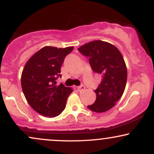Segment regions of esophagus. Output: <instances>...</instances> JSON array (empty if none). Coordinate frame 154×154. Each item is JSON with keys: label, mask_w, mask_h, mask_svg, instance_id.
<instances>
[{"label": "esophagus", "mask_w": 154, "mask_h": 154, "mask_svg": "<svg viewBox=\"0 0 154 154\" xmlns=\"http://www.w3.org/2000/svg\"><path fill=\"white\" fill-rule=\"evenodd\" d=\"M85 90V87L84 85H80V86H79V87H77V91L79 92L84 91Z\"/></svg>", "instance_id": "34e87169"}]
</instances>
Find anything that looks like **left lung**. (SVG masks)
Instances as JSON below:
<instances>
[{
    "instance_id": "left-lung-1",
    "label": "left lung",
    "mask_w": 154,
    "mask_h": 154,
    "mask_svg": "<svg viewBox=\"0 0 154 154\" xmlns=\"http://www.w3.org/2000/svg\"><path fill=\"white\" fill-rule=\"evenodd\" d=\"M78 51L89 58L92 69L102 77L94 91L96 100L88 108L97 113L109 111L122 96L126 86L128 70L122 55L114 45L102 40L85 44Z\"/></svg>"
}]
</instances>
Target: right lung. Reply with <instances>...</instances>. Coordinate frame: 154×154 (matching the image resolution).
<instances>
[{
	"instance_id": "obj_1",
	"label": "right lung",
	"mask_w": 154,
	"mask_h": 154,
	"mask_svg": "<svg viewBox=\"0 0 154 154\" xmlns=\"http://www.w3.org/2000/svg\"><path fill=\"white\" fill-rule=\"evenodd\" d=\"M74 47L45 46L26 61L21 84L26 101L36 112L48 117L59 116L66 107L72 88L56 85L61 66Z\"/></svg>"
}]
</instances>
